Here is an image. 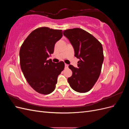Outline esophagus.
<instances>
[{"label":"esophagus","mask_w":129,"mask_h":129,"mask_svg":"<svg viewBox=\"0 0 129 129\" xmlns=\"http://www.w3.org/2000/svg\"><path fill=\"white\" fill-rule=\"evenodd\" d=\"M68 68V64H65V68Z\"/></svg>","instance_id":"1"}]
</instances>
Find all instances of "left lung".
<instances>
[{"mask_svg":"<svg viewBox=\"0 0 129 129\" xmlns=\"http://www.w3.org/2000/svg\"><path fill=\"white\" fill-rule=\"evenodd\" d=\"M63 33L72 45L75 56L80 59L78 68L69 66L73 74L68 78V82L74 90L87 92L100 75L104 60L102 45L91 34L81 28L67 29Z\"/></svg>","mask_w":129,"mask_h":129,"instance_id":"left-lung-1","label":"left lung"}]
</instances>
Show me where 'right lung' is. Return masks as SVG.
<instances>
[{
	"mask_svg": "<svg viewBox=\"0 0 129 129\" xmlns=\"http://www.w3.org/2000/svg\"><path fill=\"white\" fill-rule=\"evenodd\" d=\"M62 35L61 29L40 27L29 34L20 47L21 71L30 86L41 94L47 95L54 90L57 77L64 69L63 61L56 63L47 60Z\"/></svg>",
	"mask_w": 129,
	"mask_h": 129,
	"instance_id": "1",
	"label": "right lung"
}]
</instances>
